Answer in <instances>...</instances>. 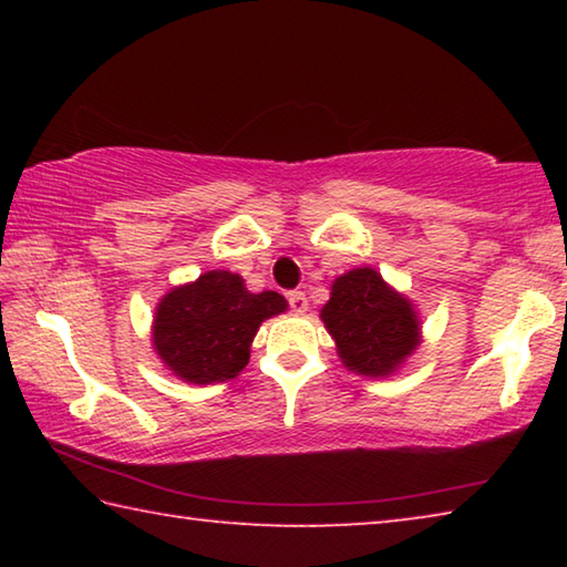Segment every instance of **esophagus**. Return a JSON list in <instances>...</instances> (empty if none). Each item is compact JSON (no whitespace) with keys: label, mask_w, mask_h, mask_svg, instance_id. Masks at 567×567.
<instances>
[{"label":"esophagus","mask_w":567,"mask_h":567,"mask_svg":"<svg viewBox=\"0 0 567 567\" xmlns=\"http://www.w3.org/2000/svg\"><path fill=\"white\" fill-rule=\"evenodd\" d=\"M287 302H290V310L292 312H297V315L307 312V297H305V292H300V290L290 292V295H287Z\"/></svg>","instance_id":"esophagus-1"}]
</instances>
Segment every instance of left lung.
<instances>
[{"label":"left lung","instance_id":"left-lung-1","mask_svg":"<svg viewBox=\"0 0 567 567\" xmlns=\"http://www.w3.org/2000/svg\"><path fill=\"white\" fill-rule=\"evenodd\" d=\"M320 320L344 368L362 378H390L422 342V322L408 295L375 267H354L334 277Z\"/></svg>","mask_w":567,"mask_h":567}]
</instances>
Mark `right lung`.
I'll list each match as a JSON object with an SVG mask.
<instances>
[{
	"label": "right lung",
	"instance_id": "1",
	"mask_svg": "<svg viewBox=\"0 0 567 567\" xmlns=\"http://www.w3.org/2000/svg\"><path fill=\"white\" fill-rule=\"evenodd\" d=\"M285 310L280 292H249L239 275L207 270L159 297L152 348L182 382H225L245 370L260 324Z\"/></svg>",
	"mask_w": 567,
	"mask_h": 567
}]
</instances>
